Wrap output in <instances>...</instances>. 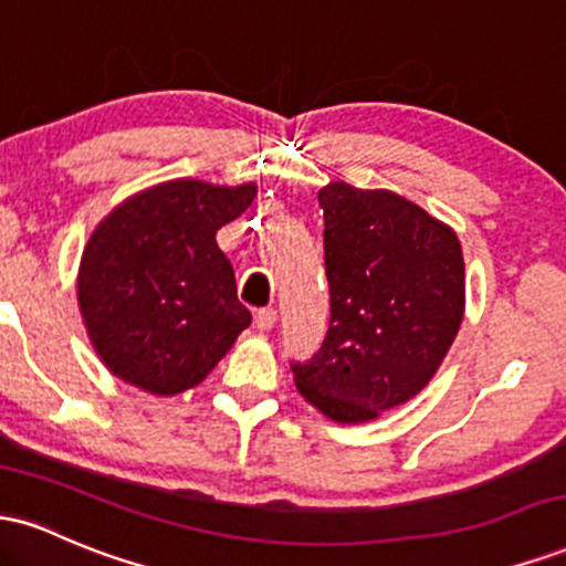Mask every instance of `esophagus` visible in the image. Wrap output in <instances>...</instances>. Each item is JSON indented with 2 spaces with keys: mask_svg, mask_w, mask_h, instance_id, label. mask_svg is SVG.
Returning <instances> with one entry per match:
<instances>
[{
  "mask_svg": "<svg viewBox=\"0 0 566 566\" xmlns=\"http://www.w3.org/2000/svg\"><path fill=\"white\" fill-rule=\"evenodd\" d=\"M274 324H276V308H261L255 314V327L261 329V333H269Z\"/></svg>",
  "mask_w": 566,
  "mask_h": 566,
  "instance_id": "esophagus-1",
  "label": "esophagus"
}]
</instances>
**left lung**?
<instances>
[{
	"instance_id": "left-lung-1",
	"label": "left lung",
	"mask_w": 566,
	"mask_h": 566,
	"mask_svg": "<svg viewBox=\"0 0 566 566\" xmlns=\"http://www.w3.org/2000/svg\"><path fill=\"white\" fill-rule=\"evenodd\" d=\"M324 271L329 329L297 391L337 423H365L433 378L465 308V265L452 229L391 191L329 184Z\"/></svg>"
}]
</instances>
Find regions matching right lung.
I'll return each instance as SVG.
<instances>
[{"label":"right lung","instance_id":"obj_1","mask_svg":"<svg viewBox=\"0 0 566 566\" xmlns=\"http://www.w3.org/2000/svg\"><path fill=\"white\" fill-rule=\"evenodd\" d=\"M255 199V186L170 180L135 193L82 252L80 308L116 378L159 396L193 388L250 327L216 233Z\"/></svg>","mask_w":566,"mask_h":566}]
</instances>
